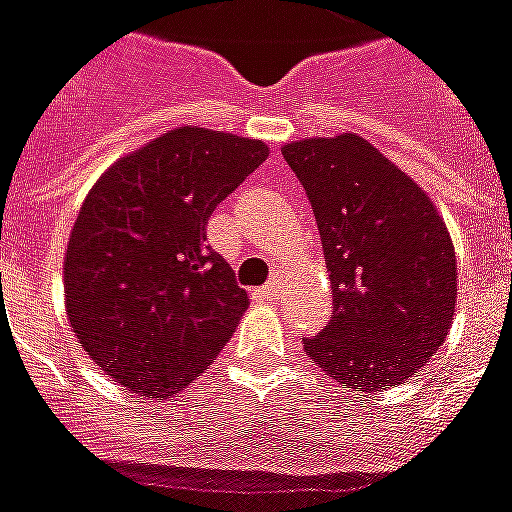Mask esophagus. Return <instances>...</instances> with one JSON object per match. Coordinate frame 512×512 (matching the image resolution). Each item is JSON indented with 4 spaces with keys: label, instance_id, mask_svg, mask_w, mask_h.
Wrapping results in <instances>:
<instances>
[{
    "label": "esophagus",
    "instance_id": "obj_1",
    "mask_svg": "<svg viewBox=\"0 0 512 512\" xmlns=\"http://www.w3.org/2000/svg\"><path fill=\"white\" fill-rule=\"evenodd\" d=\"M261 293H264L266 298H272V301H277L280 295H285V282H282L280 277H277V280H269L264 287H261Z\"/></svg>",
    "mask_w": 512,
    "mask_h": 512
}]
</instances>
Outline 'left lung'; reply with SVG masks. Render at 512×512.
<instances>
[{
  "instance_id": "8db88e82",
  "label": "left lung",
  "mask_w": 512,
  "mask_h": 512,
  "mask_svg": "<svg viewBox=\"0 0 512 512\" xmlns=\"http://www.w3.org/2000/svg\"><path fill=\"white\" fill-rule=\"evenodd\" d=\"M322 235L332 316L303 350L356 392L424 369L458 306L453 238L426 190L356 133L282 146Z\"/></svg>"
}]
</instances>
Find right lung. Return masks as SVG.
Returning <instances> with one entry per match:
<instances>
[{
	"label": "right lung",
	"instance_id": "1",
	"mask_svg": "<svg viewBox=\"0 0 512 512\" xmlns=\"http://www.w3.org/2000/svg\"><path fill=\"white\" fill-rule=\"evenodd\" d=\"M266 156L264 141L185 125L120 156L88 190L65 251L67 322L141 400L183 392L246 314L206 222Z\"/></svg>",
	"mask_w": 512,
	"mask_h": 512
}]
</instances>
